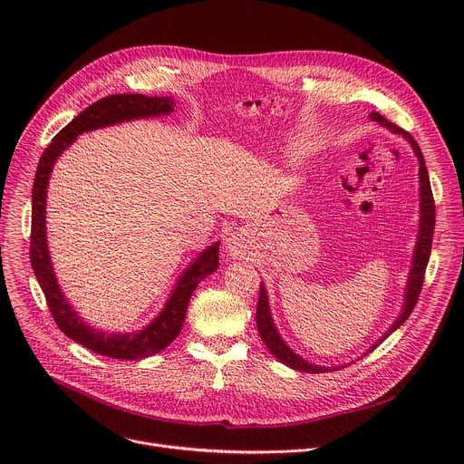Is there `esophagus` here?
Segmentation results:
<instances>
[{
	"instance_id": "1",
	"label": "esophagus",
	"mask_w": 464,
	"mask_h": 464,
	"mask_svg": "<svg viewBox=\"0 0 464 464\" xmlns=\"http://www.w3.org/2000/svg\"><path fill=\"white\" fill-rule=\"evenodd\" d=\"M226 247H227V253L229 256L233 258H240L244 253H246V247H247V237L244 231H235L227 237L226 240Z\"/></svg>"
}]
</instances>
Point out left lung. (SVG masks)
Returning <instances> with one entry per match:
<instances>
[{"label": "left lung", "mask_w": 464, "mask_h": 464, "mask_svg": "<svg viewBox=\"0 0 464 464\" xmlns=\"http://www.w3.org/2000/svg\"><path fill=\"white\" fill-rule=\"evenodd\" d=\"M371 121H376L378 124H382L383 128H387L392 134L402 136L413 149L417 160H419V196H420V220H419V235H417V244H415V251H413V258H411V270L408 276V285H406V292H404V304H402V312L399 314V317L394 319V323L385 330V334L365 353L369 354L372 349H376L387 336H391L396 328H399L413 312L417 301H419V294L422 290V283H424V272L428 266L430 260V251H431V240H433V229H435V204H433V194H431V185H430V176H428V169H426V161L424 156L420 152L419 143L404 131L402 128H399L396 124L389 122L385 117H382L380 113L372 111ZM256 328L260 340L264 342L270 349V353L286 367L295 369L299 372H326V371H336L340 367H321L315 363H310L308 360L301 358L297 353H294L288 343L281 338L279 330L274 323L272 312H270V303H268V292L266 286L260 283V295H258V304H256ZM345 367V365H342Z\"/></svg>", "instance_id": "left-lung-1"}]
</instances>
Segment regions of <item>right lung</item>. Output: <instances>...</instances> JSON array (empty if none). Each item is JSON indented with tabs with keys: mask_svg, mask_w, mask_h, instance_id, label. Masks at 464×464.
I'll return each mask as SVG.
<instances>
[{
	"mask_svg": "<svg viewBox=\"0 0 464 464\" xmlns=\"http://www.w3.org/2000/svg\"><path fill=\"white\" fill-rule=\"evenodd\" d=\"M174 110L172 97H147L140 93H122L104 97L84 111H81L68 126H63L51 145L44 150L33 185V222H31V266L44 290L51 315L54 317L62 333L86 349L115 358V360H143L158 354L169 347L179 334L185 321V312L196 286L218 268V246L215 242L198 255L190 266L179 276L174 290L170 292L161 312L141 330L136 333H108V330L93 328L65 299L58 279L53 270V262L47 247L45 233V204L47 185L56 160L63 150L84 134L97 128L121 124L134 119H150L169 115Z\"/></svg>",
	"mask_w": 464,
	"mask_h": 464,
	"instance_id": "right-lung-1",
	"label": "right lung"
}]
</instances>
